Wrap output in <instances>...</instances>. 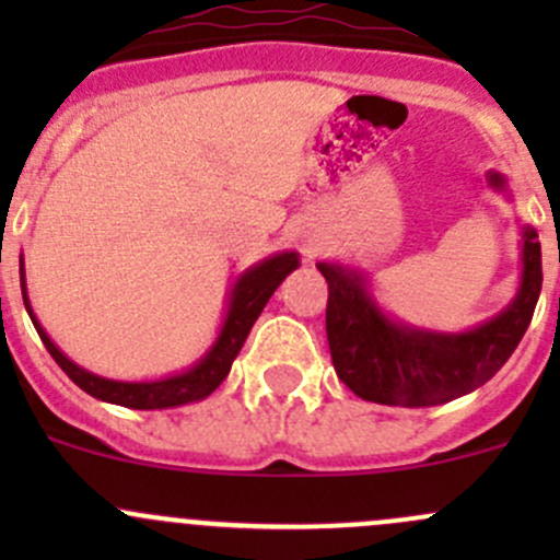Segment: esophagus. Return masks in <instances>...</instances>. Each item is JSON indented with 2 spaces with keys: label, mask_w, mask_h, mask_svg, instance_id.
<instances>
[{
  "label": "esophagus",
  "mask_w": 560,
  "mask_h": 560,
  "mask_svg": "<svg viewBox=\"0 0 560 560\" xmlns=\"http://www.w3.org/2000/svg\"><path fill=\"white\" fill-rule=\"evenodd\" d=\"M306 252H308V254H312V252H314V246H308V248H306Z\"/></svg>",
  "instance_id": "esophagus-1"
}]
</instances>
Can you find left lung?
Instances as JSON below:
<instances>
[{"instance_id":"8db88e82","label":"left lung","mask_w":560,"mask_h":560,"mask_svg":"<svg viewBox=\"0 0 560 560\" xmlns=\"http://www.w3.org/2000/svg\"><path fill=\"white\" fill-rule=\"evenodd\" d=\"M490 189L512 200L501 173H488ZM530 224H521V281L515 298L468 330H431L382 308L371 279L358 265L316 262L327 281V343L338 380L363 400L385 406H439L493 380L528 330L541 292V246Z\"/></svg>"}]
</instances>
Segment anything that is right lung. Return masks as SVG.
<instances>
[{
  "mask_svg": "<svg viewBox=\"0 0 560 560\" xmlns=\"http://www.w3.org/2000/svg\"><path fill=\"white\" fill-rule=\"evenodd\" d=\"M298 268H301V254L298 252H276L270 254V257L259 259V262L248 265L244 273L233 281V287H230L222 325H219V332L211 341V347H208L189 369L175 371V374L162 376V380L140 382L107 380V376L92 374V371L72 363V360L50 341L45 327L39 325L37 314L32 312L30 292H26L24 254H21V292H24L26 314H30L37 336L43 338L45 349H48L50 358L61 365V371H65L83 393H89L97 400H105V404L127 406V409H175V406L197 404V400L208 398L213 389L222 385L224 376L233 369V360L238 358L241 347H244L248 330H252V325L257 322V316L262 314L265 303H268L270 295L279 290L281 281Z\"/></svg>",
  "mask_w": 560,
  "mask_h": 560,
  "instance_id": "1",
  "label": "right lung"
}]
</instances>
